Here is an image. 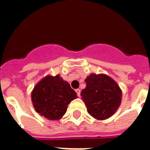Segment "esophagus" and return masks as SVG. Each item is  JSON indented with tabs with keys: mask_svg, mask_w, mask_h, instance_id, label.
Wrapping results in <instances>:
<instances>
[{
	"mask_svg": "<svg viewBox=\"0 0 150 150\" xmlns=\"http://www.w3.org/2000/svg\"><path fill=\"white\" fill-rule=\"evenodd\" d=\"M75 92H76V93H77V96L79 97L80 96V93H81V90H80L79 89H75Z\"/></svg>",
	"mask_w": 150,
	"mask_h": 150,
	"instance_id": "obj_1",
	"label": "esophagus"
}]
</instances>
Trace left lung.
<instances>
[{
    "mask_svg": "<svg viewBox=\"0 0 150 150\" xmlns=\"http://www.w3.org/2000/svg\"><path fill=\"white\" fill-rule=\"evenodd\" d=\"M86 87L81 92L87 111L97 120L109 118L121 102L122 93L117 82L103 74H91L86 79Z\"/></svg>",
    "mask_w": 150,
    "mask_h": 150,
    "instance_id": "left-lung-1",
    "label": "left lung"
}]
</instances>
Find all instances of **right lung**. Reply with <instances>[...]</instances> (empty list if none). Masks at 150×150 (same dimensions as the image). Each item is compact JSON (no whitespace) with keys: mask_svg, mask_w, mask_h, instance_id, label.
Returning <instances> with one entry per match:
<instances>
[{"mask_svg":"<svg viewBox=\"0 0 150 150\" xmlns=\"http://www.w3.org/2000/svg\"><path fill=\"white\" fill-rule=\"evenodd\" d=\"M76 95L69 83L57 75L43 78L34 87L31 96L37 113L49 120H59L71 101L77 98Z\"/></svg>","mask_w":150,"mask_h":150,"instance_id":"obj_1","label":"right lung"}]
</instances>
